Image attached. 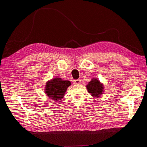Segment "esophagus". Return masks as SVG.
Wrapping results in <instances>:
<instances>
[{
	"label": "esophagus",
	"instance_id": "1",
	"mask_svg": "<svg viewBox=\"0 0 147 147\" xmlns=\"http://www.w3.org/2000/svg\"><path fill=\"white\" fill-rule=\"evenodd\" d=\"M74 84H80L81 83V80L80 79H77V80H75L74 82Z\"/></svg>",
	"mask_w": 147,
	"mask_h": 147
}]
</instances>
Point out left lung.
I'll return each mask as SVG.
<instances>
[{
    "instance_id": "8db88e82",
    "label": "left lung",
    "mask_w": 147,
    "mask_h": 147,
    "mask_svg": "<svg viewBox=\"0 0 147 147\" xmlns=\"http://www.w3.org/2000/svg\"><path fill=\"white\" fill-rule=\"evenodd\" d=\"M86 87L88 91L91 93V96L93 97H99L103 92V84H102L96 78H94L89 82Z\"/></svg>"
}]
</instances>
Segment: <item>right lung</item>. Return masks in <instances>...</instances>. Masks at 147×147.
<instances>
[{
	"mask_svg": "<svg viewBox=\"0 0 147 147\" xmlns=\"http://www.w3.org/2000/svg\"><path fill=\"white\" fill-rule=\"evenodd\" d=\"M71 83L68 80H63L60 78H53L46 84L45 92L50 99L59 100L63 99L67 89Z\"/></svg>",
	"mask_w": 147,
	"mask_h": 147,
	"instance_id": "right-lung-1",
	"label": "right lung"
}]
</instances>
